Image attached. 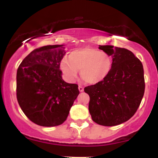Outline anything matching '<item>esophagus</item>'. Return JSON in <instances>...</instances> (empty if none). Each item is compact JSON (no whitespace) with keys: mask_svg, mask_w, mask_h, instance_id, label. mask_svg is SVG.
I'll return each instance as SVG.
<instances>
[{"mask_svg":"<svg viewBox=\"0 0 158 158\" xmlns=\"http://www.w3.org/2000/svg\"><path fill=\"white\" fill-rule=\"evenodd\" d=\"M79 90L80 92H82L83 90H84V88H83L82 86H81V85H79Z\"/></svg>","mask_w":158,"mask_h":158,"instance_id":"34e87169","label":"esophagus"}]
</instances>
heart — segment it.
<instances>
[{
  "mask_svg": "<svg viewBox=\"0 0 158 158\" xmlns=\"http://www.w3.org/2000/svg\"><path fill=\"white\" fill-rule=\"evenodd\" d=\"M112 67L113 60L109 54L90 48L74 50L61 61V70L69 80H76L80 70L81 78L92 85L104 80Z\"/></svg>",
  "mask_w": 158,
  "mask_h": 158,
  "instance_id": "obj_1",
  "label": "heart"
}]
</instances>
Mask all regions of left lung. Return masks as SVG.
<instances>
[{"instance_id":"1","label":"left lung","mask_w":158,"mask_h":158,"mask_svg":"<svg viewBox=\"0 0 158 158\" xmlns=\"http://www.w3.org/2000/svg\"><path fill=\"white\" fill-rule=\"evenodd\" d=\"M112 56L113 67L101 82L85 87L89 95L88 109L92 119L104 126H114L134 116L144 95L145 79L142 62L125 48L99 45Z\"/></svg>"}]
</instances>
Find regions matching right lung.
I'll list each match as a JSON object with an SVG mask.
<instances>
[{
    "instance_id": "add662e5",
    "label": "right lung",
    "mask_w": 158,
    "mask_h": 158,
    "mask_svg": "<svg viewBox=\"0 0 158 158\" xmlns=\"http://www.w3.org/2000/svg\"><path fill=\"white\" fill-rule=\"evenodd\" d=\"M66 53L63 45L35 49L19 65L16 95L27 118L41 126L62 124L79 94L78 85L65 82L60 63Z\"/></svg>"
}]
</instances>
